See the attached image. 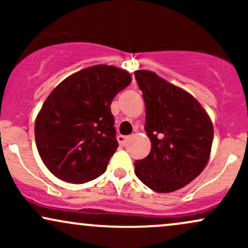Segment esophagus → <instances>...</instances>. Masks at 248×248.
<instances>
[{
    "instance_id": "1",
    "label": "esophagus",
    "mask_w": 248,
    "mask_h": 248,
    "mask_svg": "<svg viewBox=\"0 0 248 248\" xmlns=\"http://www.w3.org/2000/svg\"><path fill=\"white\" fill-rule=\"evenodd\" d=\"M128 136H124V135H119L118 136V142L120 143V146H124V144L127 143V140H128Z\"/></svg>"
}]
</instances>
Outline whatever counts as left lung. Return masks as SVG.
Wrapping results in <instances>:
<instances>
[{
    "instance_id": "1",
    "label": "left lung",
    "mask_w": 248,
    "mask_h": 248,
    "mask_svg": "<svg viewBox=\"0 0 248 248\" xmlns=\"http://www.w3.org/2000/svg\"><path fill=\"white\" fill-rule=\"evenodd\" d=\"M135 79L146 104L149 155L134 162L135 175L156 192H172L203 171L211 153L213 126L202 105L186 91L156 73L139 70Z\"/></svg>"
}]
</instances>
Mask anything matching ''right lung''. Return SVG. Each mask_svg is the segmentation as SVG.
I'll return each instance as SVG.
<instances>
[{
  "instance_id": "obj_1",
  "label": "right lung",
  "mask_w": 248,
  "mask_h": 248,
  "mask_svg": "<svg viewBox=\"0 0 248 248\" xmlns=\"http://www.w3.org/2000/svg\"><path fill=\"white\" fill-rule=\"evenodd\" d=\"M132 81L127 71L94 65L67 77L43 104L35 140L56 177L86 183L106 171L118 148L110 104Z\"/></svg>"
}]
</instances>
